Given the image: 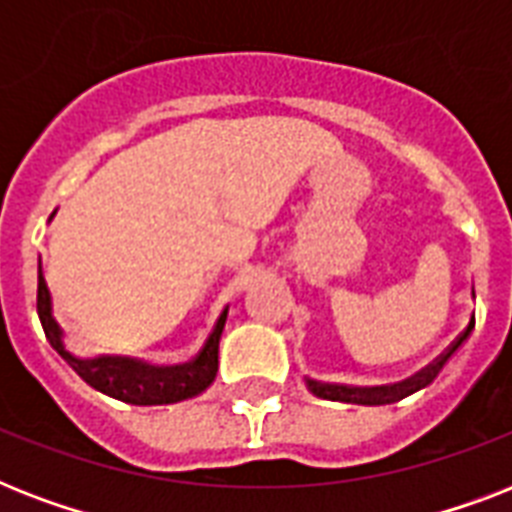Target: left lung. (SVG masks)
<instances>
[{"label":"left lung","mask_w":512,"mask_h":512,"mask_svg":"<svg viewBox=\"0 0 512 512\" xmlns=\"http://www.w3.org/2000/svg\"><path fill=\"white\" fill-rule=\"evenodd\" d=\"M476 327V321H470L468 329L462 332L457 340L449 345V348L441 353V356L433 361L430 366H425L422 372H417L414 377L404 382H396V385H380V388H348V385H329V382H316L308 380V388L311 393H316L319 398H329V401H342V404H364V406H382V404H396L401 398L412 396L417 390H422L425 385L436 380V374L444 369V364L452 358V353L460 348L462 342L468 340L470 329Z\"/></svg>","instance_id":"1"}]
</instances>
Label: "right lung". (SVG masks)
I'll return each mask as SVG.
<instances>
[{
  "label": "right lung",
  "instance_id": "right-lung-1",
  "mask_svg": "<svg viewBox=\"0 0 512 512\" xmlns=\"http://www.w3.org/2000/svg\"><path fill=\"white\" fill-rule=\"evenodd\" d=\"M36 311H39L44 335H47L52 348L66 358L68 366L87 385L106 393V396H114L135 406L177 404V401L199 396L201 390H207L217 374V345H220L225 316H228V308H225L220 313V319H217L215 329L209 332L204 348L199 350V356L193 361L180 366H148L135 361V358L71 356L66 345H63V332H60L58 321L52 319V297L50 289H47V281H44L42 265H39V287H36Z\"/></svg>",
  "mask_w": 512,
  "mask_h": 512
}]
</instances>
